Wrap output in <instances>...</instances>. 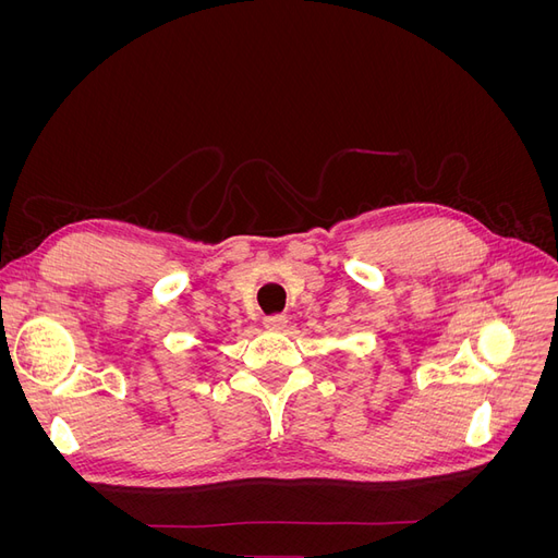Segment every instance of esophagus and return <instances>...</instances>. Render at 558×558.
<instances>
[{
	"label": "esophagus",
	"instance_id": "34e87169",
	"mask_svg": "<svg viewBox=\"0 0 558 558\" xmlns=\"http://www.w3.org/2000/svg\"><path fill=\"white\" fill-rule=\"evenodd\" d=\"M263 326H265L267 330H272V332H281L286 326H289V318H286L283 314L265 316V318H263Z\"/></svg>",
	"mask_w": 558,
	"mask_h": 558
}]
</instances>
